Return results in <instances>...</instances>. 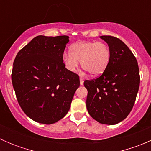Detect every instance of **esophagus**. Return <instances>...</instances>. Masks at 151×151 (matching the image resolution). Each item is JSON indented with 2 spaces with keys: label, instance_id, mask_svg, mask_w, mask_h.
<instances>
[{
  "label": "esophagus",
  "instance_id": "obj_1",
  "mask_svg": "<svg viewBox=\"0 0 151 151\" xmlns=\"http://www.w3.org/2000/svg\"><path fill=\"white\" fill-rule=\"evenodd\" d=\"M80 85H83V84H84V80H83L82 77H80Z\"/></svg>",
  "mask_w": 151,
  "mask_h": 151
}]
</instances>
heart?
<instances>
[{"label": "heart", "instance_id": "b5f03b06", "mask_svg": "<svg viewBox=\"0 0 151 151\" xmlns=\"http://www.w3.org/2000/svg\"><path fill=\"white\" fill-rule=\"evenodd\" d=\"M69 52L63 55V63L70 72H76L80 65L79 62H81L82 67L91 75H101L110 61V50L103 42H76L70 47Z\"/></svg>", "mask_w": 151, "mask_h": 151}]
</instances>
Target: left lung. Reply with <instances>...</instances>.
<instances>
[{"mask_svg": "<svg viewBox=\"0 0 151 151\" xmlns=\"http://www.w3.org/2000/svg\"><path fill=\"white\" fill-rule=\"evenodd\" d=\"M108 45L111 58L98 78L85 80L88 113L99 123L115 125L128 116L133 108L139 87L137 60L129 48L118 38L101 36Z\"/></svg>", "mask_w": 151, "mask_h": 151, "instance_id": "left-lung-1", "label": "left lung"}]
</instances>
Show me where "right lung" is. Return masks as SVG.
<instances>
[{
    "instance_id": "right-lung-1",
    "label": "right lung",
    "mask_w": 151,
    "mask_h": 151,
    "mask_svg": "<svg viewBox=\"0 0 151 151\" xmlns=\"http://www.w3.org/2000/svg\"><path fill=\"white\" fill-rule=\"evenodd\" d=\"M68 38L36 36L14 59L12 80L18 103L36 122L52 124L62 119L80 87L79 76L63 63Z\"/></svg>"
}]
</instances>
